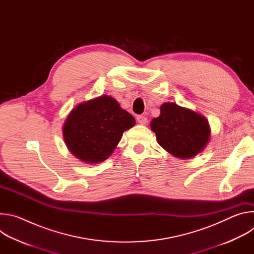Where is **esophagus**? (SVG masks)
<instances>
[{"label":"esophagus","mask_w":254,"mask_h":254,"mask_svg":"<svg viewBox=\"0 0 254 254\" xmlns=\"http://www.w3.org/2000/svg\"><path fill=\"white\" fill-rule=\"evenodd\" d=\"M136 121H137V123L139 125H146L148 123V119L144 117V116H141V115L136 117Z\"/></svg>","instance_id":"1"}]
</instances>
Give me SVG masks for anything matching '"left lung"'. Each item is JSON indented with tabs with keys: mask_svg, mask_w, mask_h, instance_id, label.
I'll use <instances>...</instances> for the list:
<instances>
[{
	"mask_svg": "<svg viewBox=\"0 0 254 254\" xmlns=\"http://www.w3.org/2000/svg\"><path fill=\"white\" fill-rule=\"evenodd\" d=\"M160 146L174 157L193 158L201 153L210 138L208 121L201 115L174 102L161 105V114L151 122Z\"/></svg>",
	"mask_w": 254,
	"mask_h": 254,
	"instance_id": "obj_1",
	"label": "left lung"
}]
</instances>
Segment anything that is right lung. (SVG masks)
<instances>
[{
    "instance_id": "right-lung-1",
    "label": "right lung",
    "mask_w": 254,
    "mask_h": 254,
    "mask_svg": "<svg viewBox=\"0 0 254 254\" xmlns=\"http://www.w3.org/2000/svg\"><path fill=\"white\" fill-rule=\"evenodd\" d=\"M135 124L112 96L101 95L78 104L63 125V137L68 150L77 159L97 164L110 157L125 130Z\"/></svg>"
}]
</instances>
